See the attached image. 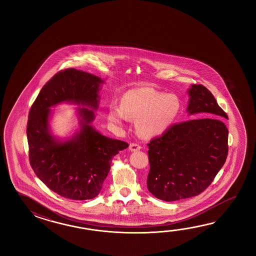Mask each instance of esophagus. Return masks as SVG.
<instances>
[{
	"instance_id": "obj_1",
	"label": "esophagus",
	"mask_w": 256,
	"mask_h": 256,
	"mask_svg": "<svg viewBox=\"0 0 256 256\" xmlns=\"http://www.w3.org/2000/svg\"><path fill=\"white\" fill-rule=\"evenodd\" d=\"M129 149H130L132 152H136V151H139L141 149V146L139 144H130Z\"/></svg>"
}]
</instances>
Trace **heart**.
<instances>
[{"mask_svg": "<svg viewBox=\"0 0 256 256\" xmlns=\"http://www.w3.org/2000/svg\"><path fill=\"white\" fill-rule=\"evenodd\" d=\"M180 98L173 94L160 92L150 88L128 90L120 100V106L112 104L108 120L122 126L128 119L136 120V130L144 138L160 136L174 124L180 114Z\"/></svg>", "mask_w": 256, "mask_h": 256, "instance_id": "b5f03b06", "label": "heart"}]
</instances>
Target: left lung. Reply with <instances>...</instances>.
<instances>
[{"label": "left lung", "instance_id": "left-lung-1", "mask_svg": "<svg viewBox=\"0 0 256 256\" xmlns=\"http://www.w3.org/2000/svg\"><path fill=\"white\" fill-rule=\"evenodd\" d=\"M190 115H210L170 126L148 144L147 188L164 202L198 196L212 184L228 156V118L203 85L188 90Z\"/></svg>", "mask_w": 256, "mask_h": 256}]
</instances>
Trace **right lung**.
<instances>
[{"label":"right lung","instance_id":"add662e5","mask_svg":"<svg viewBox=\"0 0 256 256\" xmlns=\"http://www.w3.org/2000/svg\"><path fill=\"white\" fill-rule=\"evenodd\" d=\"M104 80L75 68L56 73L41 90L28 115L29 160L39 180L60 196L74 200L98 195L112 159L126 149V142L109 138L92 126ZM62 102L76 104L80 129L60 140L50 134V110Z\"/></svg>","mask_w":256,"mask_h":256}]
</instances>
